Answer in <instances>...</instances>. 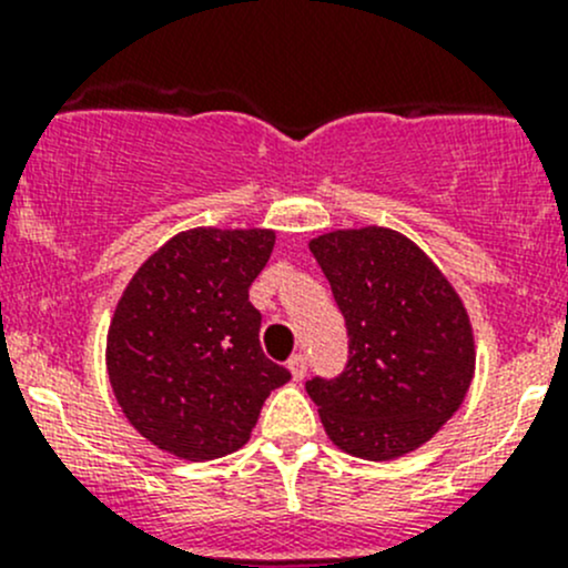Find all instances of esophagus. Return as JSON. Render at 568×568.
<instances>
[{"label": "esophagus", "instance_id": "obj_1", "mask_svg": "<svg viewBox=\"0 0 568 568\" xmlns=\"http://www.w3.org/2000/svg\"><path fill=\"white\" fill-rule=\"evenodd\" d=\"M288 371H291V376H294L296 382L305 379V374H307V354H294V357L288 359Z\"/></svg>", "mask_w": 568, "mask_h": 568}]
</instances>
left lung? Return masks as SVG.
Segmentation results:
<instances>
[{
    "label": "left lung",
    "mask_w": 568,
    "mask_h": 568,
    "mask_svg": "<svg viewBox=\"0 0 568 568\" xmlns=\"http://www.w3.org/2000/svg\"><path fill=\"white\" fill-rule=\"evenodd\" d=\"M348 335L337 376H313L332 443L385 462L420 448L459 409L475 368L467 313L426 252L387 227L311 242Z\"/></svg>",
    "instance_id": "left-lung-1"
}]
</instances>
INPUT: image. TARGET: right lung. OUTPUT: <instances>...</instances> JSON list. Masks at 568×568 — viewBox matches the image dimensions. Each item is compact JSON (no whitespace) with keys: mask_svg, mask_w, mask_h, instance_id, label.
<instances>
[{"mask_svg":"<svg viewBox=\"0 0 568 568\" xmlns=\"http://www.w3.org/2000/svg\"><path fill=\"white\" fill-rule=\"evenodd\" d=\"M272 247V231L178 233L120 296L109 382L131 426L168 454L205 462L239 450L266 395L291 379L263 354L250 302Z\"/></svg>","mask_w":568,"mask_h":568,"instance_id":"right-lung-1","label":"right lung"}]
</instances>
